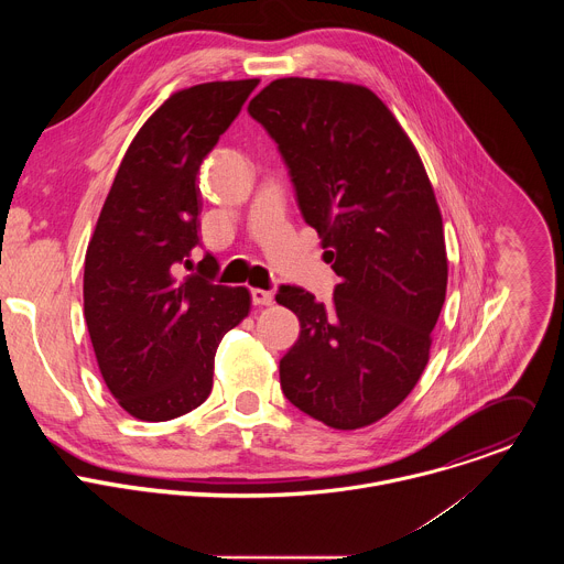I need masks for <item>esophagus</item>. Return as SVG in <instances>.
Instances as JSON below:
<instances>
[{
    "label": "esophagus",
    "mask_w": 564,
    "mask_h": 564,
    "mask_svg": "<svg viewBox=\"0 0 564 564\" xmlns=\"http://www.w3.org/2000/svg\"><path fill=\"white\" fill-rule=\"evenodd\" d=\"M250 296H252L254 305H270L274 301V292L272 290H261V288H252Z\"/></svg>",
    "instance_id": "obj_1"
}]
</instances>
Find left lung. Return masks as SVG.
I'll list each match as a JSON object with an SVG mask.
<instances>
[{"mask_svg": "<svg viewBox=\"0 0 564 564\" xmlns=\"http://www.w3.org/2000/svg\"><path fill=\"white\" fill-rule=\"evenodd\" d=\"M276 142L303 220L339 283L330 305L296 285L276 301L301 324L279 364L299 411L339 431L409 397L446 299L442 214L422 160L366 87L283 77L248 107Z\"/></svg>", "mask_w": 564, "mask_h": 564, "instance_id": "8db88e82", "label": "left lung"}]
</instances>
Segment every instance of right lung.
Returning a JSON list of instances; mask_svg holds the SVG:
<instances>
[{"label":"right lung","instance_id":"obj_1","mask_svg":"<svg viewBox=\"0 0 564 564\" xmlns=\"http://www.w3.org/2000/svg\"><path fill=\"white\" fill-rule=\"evenodd\" d=\"M257 85L174 94L135 133L100 212L85 259V318L107 388L138 420L198 409L220 339L250 312L246 288L214 283V257L187 279L178 270L198 246V170Z\"/></svg>","mask_w":564,"mask_h":564}]
</instances>
